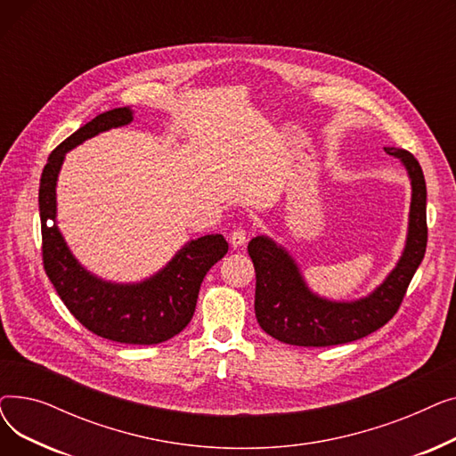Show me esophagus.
<instances>
[{
  "instance_id": "esophagus-1",
  "label": "esophagus",
  "mask_w": 456,
  "mask_h": 456,
  "mask_svg": "<svg viewBox=\"0 0 456 456\" xmlns=\"http://www.w3.org/2000/svg\"><path fill=\"white\" fill-rule=\"evenodd\" d=\"M229 242H231V248L232 249H238L242 248L246 242H248V232L244 229H234L229 236Z\"/></svg>"
}]
</instances>
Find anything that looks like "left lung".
Listing matches in <instances>:
<instances>
[{
  "label": "left lung",
  "instance_id": "8db88e82",
  "mask_svg": "<svg viewBox=\"0 0 456 456\" xmlns=\"http://www.w3.org/2000/svg\"><path fill=\"white\" fill-rule=\"evenodd\" d=\"M401 160L412 184L409 234L403 255L377 289L356 301H330L308 289L296 260L268 236H255L248 246L253 260L255 314L262 330L279 342L327 347L354 342L388 323L406 294L427 249V186L416 157L385 148Z\"/></svg>",
  "mask_w": 456,
  "mask_h": 456
}]
</instances>
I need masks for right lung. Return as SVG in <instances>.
Listing matches in <instances>:
<instances>
[{
	"label": "right lung",
	"instance_id": "add662e5",
	"mask_svg": "<svg viewBox=\"0 0 456 456\" xmlns=\"http://www.w3.org/2000/svg\"><path fill=\"white\" fill-rule=\"evenodd\" d=\"M131 122L133 110L129 107L107 110L52 151L38 190L42 260L59 297L90 332L119 344L151 346L170 340L190 323L201 282L216 262L224 258L229 244L222 234L196 238L184 244L160 272L133 284L95 277L71 255L55 224L57 179L64 155L95 134Z\"/></svg>",
	"mask_w": 456,
	"mask_h": 456
}]
</instances>
